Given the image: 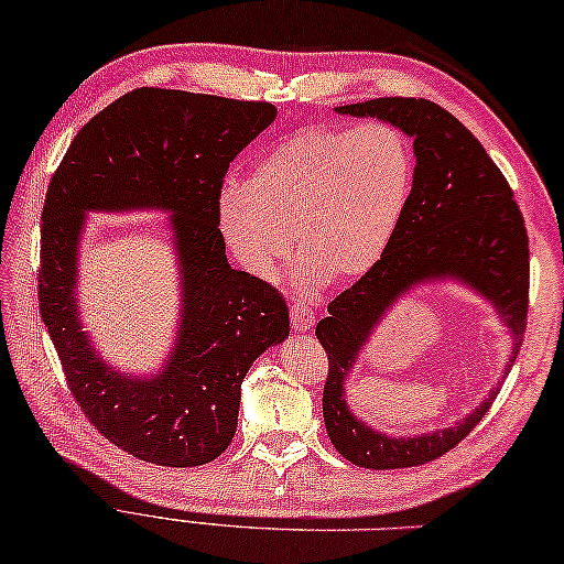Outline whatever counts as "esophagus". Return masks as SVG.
I'll return each mask as SVG.
<instances>
[{
    "label": "esophagus",
    "instance_id": "obj_1",
    "mask_svg": "<svg viewBox=\"0 0 564 564\" xmlns=\"http://www.w3.org/2000/svg\"><path fill=\"white\" fill-rule=\"evenodd\" d=\"M290 316H292L294 334H306L314 326V314L306 302H294L290 310Z\"/></svg>",
    "mask_w": 564,
    "mask_h": 564
}]
</instances>
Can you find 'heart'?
I'll list each match as a JSON object with an SVG mask.
<instances>
[{"instance_id":"heart-1","label":"heart","mask_w":564,"mask_h":564,"mask_svg":"<svg viewBox=\"0 0 564 564\" xmlns=\"http://www.w3.org/2000/svg\"><path fill=\"white\" fill-rule=\"evenodd\" d=\"M417 162L398 127L314 124L226 182L218 226L232 258L268 280L296 250L306 280L348 282L388 252L410 206Z\"/></svg>"}]
</instances>
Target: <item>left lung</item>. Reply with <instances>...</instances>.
I'll return each mask as SVG.
<instances>
[{"mask_svg":"<svg viewBox=\"0 0 564 564\" xmlns=\"http://www.w3.org/2000/svg\"><path fill=\"white\" fill-rule=\"evenodd\" d=\"M336 112L376 117L412 140L417 176L410 206L388 252L350 290L328 304L316 338L328 356L324 422L328 440L350 464L405 469L454 449L491 408L501 382L452 427L405 434L378 432L350 410L346 380L382 318L402 296L434 282H459L481 294L513 336L511 370L528 322V232L501 169L481 142L437 102L376 98Z\"/></svg>","mask_w":564,"mask_h":564,"instance_id":"8db88e82","label":"left lung"}]
</instances>
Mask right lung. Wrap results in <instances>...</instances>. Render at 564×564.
<instances>
[{"mask_svg": "<svg viewBox=\"0 0 564 564\" xmlns=\"http://www.w3.org/2000/svg\"><path fill=\"white\" fill-rule=\"evenodd\" d=\"M270 102L140 88L83 127L53 174L41 214V318L85 417L156 466H200L228 449L240 386L290 336L280 292L232 270L218 228L228 166L274 122ZM164 209L183 310L167 364L150 377L107 364L84 332L77 254L88 213Z\"/></svg>", "mask_w": 564, "mask_h": 564, "instance_id": "obj_1", "label": "right lung"}]
</instances>
